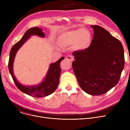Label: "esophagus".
I'll list each match as a JSON object with an SVG mask.
<instances>
[{"label": "esophagus", "mask_w": 130, "mask_h": 130, "mask_svg": "<svg viewBox=\"0 0 130 130\" xmlns=\"http://www.w3.org/2000/svg\"><path fill=\"white\" fill-rule=\"evenodd\" d=\"M66 58L68 60H69L70 61H72L73 59H74V57L72 55H68L66 56Z\"/></svg>", "instance_id": "obj_1"}]
</instances>
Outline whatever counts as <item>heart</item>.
<instances>
[{"instance_id": "b5f03b06", "label": "heart", "mask_w": 130, "mask_h": 130, "mask_svg": "<svg viewBox=\"0 0 130 130\" xmlns=\"http://www.w3.org/2000/svg\"><path fill=\"white\" fill-rule=\"evenodd\" d=\"M92 41L91 32L82 28L65 31L58 38V42L61 45H73V48L76 51H84L88 48L92 44Z\"/></svg>"}]
</instances>
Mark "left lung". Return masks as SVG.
<instances>
[{"label":"left lung","mask_w":130,"mask_h":130,"mask_svg":"<svg viewBox=\"0 0 130 130\" xmlns=\"http://www.w3.org/2000/svg\"><path fill=\"white\" fill-rule=\"evenodd\" d=\"M94 29L88 48L74 51L72 67L79 85L85 92L101 95L118 84L124 69V50L120 41L103 27Z\"/></svg>","instance_id":"obj_1"}]
</instances>
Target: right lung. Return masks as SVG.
Segmentation results:
<instances>
[{"instance_id": "obj_1", "label": "right lung", "mask_w": 130, "mask_h": 130, "mask_svg": "<svg viewBox=\"0 0 130 130\" xmlns=\"http://www.w3.org/2000/svg\"><path fill=\"white\" fill-rule=\"evenodd\" d=\"M31 35H38L40 37H44L45 34L43 32L42 29L38 27H33L27 30L22 38L11 48L8 61V69L13 82L20 91L33 97L42 98L52 94L56 90L58 85L61 72L60 63L61 60L64 59V57H61L56 62L50 65L49 70L45 79L39 85L35 86H25L19 83L13 75L12 67L13 60L15 55L19 48Z\"/></svg>"}]
</instances>
